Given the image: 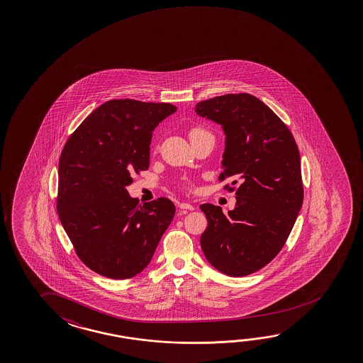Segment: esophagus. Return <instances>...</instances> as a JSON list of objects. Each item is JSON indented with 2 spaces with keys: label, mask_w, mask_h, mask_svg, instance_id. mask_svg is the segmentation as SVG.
<instances>
[{
  "label": "esophagus",
  "mask_w": 363,
  "mask_h": 363,
  "mask_svg": "<svg viewBox=\"0 0 363 363\" xmlns=\"http://www.w3.org/2000/svg\"><path fill=\"white\" fill-rule=\"evenodd\" d=\"M179 208H182V210H194V206L190 205V203H186V202H181L179 205Z\"/></svg>",
  "instance_id": "obj_1"
}]
</instances>
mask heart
Wrapping results in <instances>:
<instances>
[{
  "label": "heart",
  "instance_id": "heart-1",
  "mask_svg": "<svg viewBox=\"0 0 363 363\" xmlns=\"http://www.w3.org/2000/svg\"><path fill=\"white\" fill-rule=\"evenodd\" d=\"M200 133H203V130H200V129H192V130L190 131V137H192V135H196V134H200Z\"/></svg>",
  "mask_w": 363,
  "mask_h": 363
}]
</instances>
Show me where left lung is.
Here are the masks:
<instances>
[{
    "instance_id": "left-lung-1",
    "label": "left lung",
    "mask_w": 363,
    "mask_h": 363,
    "mask_svg": "<svg viewBox=\"0 0 363 363\" xmlns=\"http://www.w3.org/2000/svg\"><path fill=\"white\" fill-rule=\"evenodd\" d=\"M195 111L225 134L220 181H240L235 208L228 214L211 203L200 206L208 219L202 252L221 274H253L279 255L303 205L296 142L284 121L250 94L208 99Z\"/></svg>"
}]
</instances>
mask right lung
Segmentation results:
<instances>
[{"instance_id":"1","label":"right lung","mask_w":363,"mask_h":363,"mask_svg":"<svg viewBox=\"0 0 363 363\" xmlns=\"http://www.w3.org/2000/svg\"><path fill=\"white\" fill-rule=\"evenodd\" d=\"M171 104L110 100L89 115L60 155L57 210L79 259L107 279L147 267L176 208L160 197L139 205L126 190L149 168L152 133Z\"/></svg>"}]
</instances>
